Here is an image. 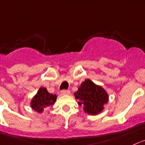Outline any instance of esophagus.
Returning a JSON list of instances; mask_svg holds the SVG:
<instances>
[{
    "label": "esophagus",
    "mask_w": 145,
    "mask_h": 145,
    "mask_svg": "<svg viewBox=\"0 0 145 145\" xmlns=\"http://www.w3.org/2000/svg\"><path fill=\"white\" fill-rule=\"evenodd\" d=\"M61 94H63V95H68V94H70V91H69V90H66V89H63V90H61Z\"/></svg>",
    "instance_id": "1"
}]
</instances>
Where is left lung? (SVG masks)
<instances>
[{"label": "left lung", "mask_w": 145, "mask_h": 145, "mask_svg": "<svg viewBox=\"0 0 145 145\" xmlns=\"http://www.w3.org/2000/svg\"><path fill=\"white\" fill-rule=\"evenodd\" d=\"M74 95L79 100V105H83L84 112L89 114H96L101 112L109 98L103 88L96 85L89 79L82 82Z\"/></svg>", "instance_id": "left-lung-1"}]
</instances>
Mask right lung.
I'll return each mask as SVG.
<instances>
[{"label": "right lung", "mask_w": 145, "mask_h": 145, "mask_svg": "<svg viewBox=\"0 0 145 145\" xmlns=\"http://www.w3.org/2000/svg\"><path fill=\"white\" fill-rule=\"evenodd\" d=\"M56 100V95L49 94L46 88H40L31 101V107L38 112H42L44 108L51 106Z\"/></svg>", "instance_id": "1"}]
</instances>
